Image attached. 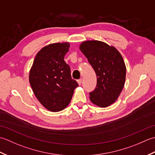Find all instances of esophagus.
Listing matches in <instances>:
<instances>
[{
    "label": "esophagus",
    "instance_id": "obj_1",
    "mask_svg": "<svg viewBox=\"0 0 155 155\" xmlns=\"http://www.w3.org/2000/svg\"><path fill=\"white\" fill-rule=\"evenodd\" d=\"M77 82H78V84L81 85V83H82V78H80V79H78V80L77 81Z\"/></svg>",
    "mask_w": 155,
    "mask_h": 155
}]
</instances>
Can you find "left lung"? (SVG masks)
Segmentation results:
<instances>
[{"label":"left lung","mask_w":155,"mask_h":155,"mask_svg":"<svg viewBox=\"0 0 155 155\" xmlns=\"http://www.w3.org/2000/svg\"><path fill=\"white\" fill-rule=\"evenodd\" d=\"M80 49L97 74V86L89 93L91 102L101 107L109 106L124 85L126 67L123 57L114 47L98 41H85Z\"/></svg>","instance_id":"obj_1"}]
</instances>
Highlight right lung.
I'll use <instances>...</instances> for the list:
<instances>
[{
    "label": "right lung",
    "instance_id": "obj_1",
    "mask_svg": "<svg viewBox=\"0 0 155 155\" xmlns=\"http://www.w3.org/2000/svg\"><path fill=\"white\" fill-rule=\"evenodd\" d=\"M70 45L53 43L36 55L29 74V82L42 105L52 112L63 110L70 103L78 84L72 79L69 65L64 61Z\"/></svg>",
    "mask_w": 155,
    "mask_h": 155
}]
</instances>
